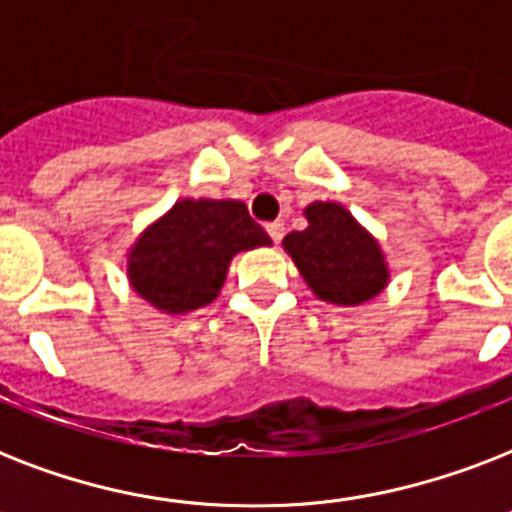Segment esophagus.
<instances>
[{
	"label": "esophagus",
	"mask_w": 512,
	"mask_h": 512,
	"mask_svg": "<svg viewBox=\"0 0 512 512\" xmlns=\"http://www.w3.org/2000/svg\"><path fill=\"white\" fill-rule=\"evenodd\" d=\"M265 231H268V236L273 239V244H279V241L284 239V223H281V220H273V223L265 225Z\"/></svg>",
	"instance_id": "esophagus-1"
}]
</instances>
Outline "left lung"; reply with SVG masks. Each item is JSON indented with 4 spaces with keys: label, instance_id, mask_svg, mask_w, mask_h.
Listing matches in <instances>:
<instances>
[{
    "label": "left lung",
    "instance_id": "left-lung-1",
    "mask_svg": "<svg viewBox=\"0 0 512 512\" xmlns=\"http://www.w3.org/2000/svg\"><path fill=\"white\" fill-rule=\"evenodd\" d=\"M308 228L284 236V249L308 287L327 303L358 305L380 295L388 268L377 241L340 204L316 201L305 209Z\"/></svg>",
    "mask_w": 512,
    "mask_h": 512
}]
</instances>
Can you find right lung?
Segmentation results:
<instances>
[{
  "label": "right lung",
  "instance_id": "add662e5",
  "mask_svg": "<svg viewBox=\"0 0 512 512\" xmlns=\"http://www.w3.org/2000/svg\"><path fill=\"white\" fill-rule=\"evenodd\" d=\"M265 244L241 201H177L132 247L130 281L159 311H196L215 300L236 252Z\"/></svg>",
  "mask_w": 512,
  "mask_h": 512
}]
</instances>
